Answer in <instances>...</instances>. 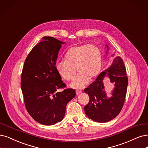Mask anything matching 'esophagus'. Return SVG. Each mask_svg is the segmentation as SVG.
<instances>
[{
    "instance_id": "34e87169",
    "label": "esophagus",
    "mask_w": 148,
    "mask_h": 148,
    "mask_svg": "<svg viewBox=\"0 0 148 148\" xmlns=\"http://www.w3.org/2000/svg\"><path fill=\"white\" fill-rule=\"evenodd\" d=\"M75 92H76V95H79L80 93H81V92H82V91H81V90H76Z\"/></svg>"
}]
</instances>
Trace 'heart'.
<instances>
[{
  "label": "heart",
  "instance_id": "obj_1",
  "mask_svg": "<svg viewBox=\"0 0 148 148\" xmlns=\"http://www.w3.org/2000/svg\"><path fill=\"white\" fill-rule=\"evenodd\" d=\"M64 61L57 63L58 74L65 80H72L77 70L79 74L71 84L75 88H83L90 78L97 76L102 67V54L99 47L82 45L70 47L64 55Z\"/></svg>",
  "mask_w": 148,
  "mask_h": 148
}]
</instances>
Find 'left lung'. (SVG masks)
Returning <instances> with one entry per match:
<instances>
[{
	"label": "left lung",
	"instance_id": "8db88e82",
	"mask_svg": "<svg viewBox=\"0 0 148 148\" xmlns=\"http://www.w3.org/2000/svg\"><path fill=\"white\" fill-rule=\"evenodd\" d=\"M106 46L108 50V46ZM113 56L114 54L112 57ZM106 77L115 85L110 98L107 97L103 84ZM127 85L128 79L124 64L121 57H116L110 66L101 73L96 80L84 90L90 97L88 103L84 107L86 116L98 123H106L114 119L123 107Z\"/></svg>",
	"mask_w": 148,
	"mask_h": 148
}]
</instances>
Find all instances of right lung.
Masks as SVG:
<instances>
[{"mask_svg":"<svg viewBox=\"0 0 148 148\" xmlns=\"http://www.w3.org/2000/svg\"><path fill=\"white\" fill-rule=\"evenodd\" d=\"M53 37L45 36L27 56L21 74V86L25 108L38 123L50 125L63 119L67 103L75 97L57 72L56 62L62 44Z\"/></svg>","mask_w":148,"mask_h":148,"instance_id":"1","label":"right lung"}]
</instances>
